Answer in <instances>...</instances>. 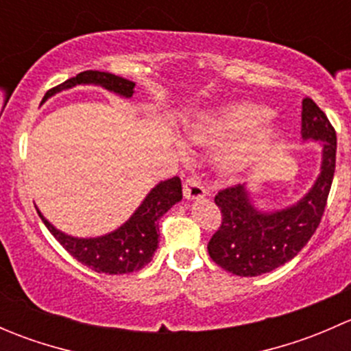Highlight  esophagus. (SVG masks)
I'll list each match as a JSON object with an SVG mask.
<instances>
[{"mask_svg": "<svg viewBox=\"0 0 351 351\" xmlns=\"http://www.w3.org/2000/svg\"><path fill=\"white\" fill-rule=\"evenodd\" d=\"M207 195V190L202 186V183L197 178H186L183 182V197L186 200H202Z\"/></svg>", "mask_w": 351, "mask_h": 351, "instance_id": "esophagus-1", "label": "esophagus"}]
</instances>
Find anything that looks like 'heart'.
I'll list each match as a JSON object with an SVG mask.
<instances>
[{"label":"heart","mask_w":351,"mask_h":351,"mask_svg":"<svg viewBox=\"0 0 351 351\" xmlns=\"http://www.w3.org/2000/svg\"><path fill=\"white\" fill-rule=\"evenodd\" d=\"M270 112L261 105L234 101L198 113L186 125V137L200 146L222 144L214 162L224 176H239L267 162L282 146L284 134L263 123Z\"/></svg>","instance_id":"heart-1"}]
</instances>
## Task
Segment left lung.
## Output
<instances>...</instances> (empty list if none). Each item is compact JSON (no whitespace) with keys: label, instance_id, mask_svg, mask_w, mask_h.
Segmentation results:
<instances>
[{"label":"left lung","instance_id":"left-lung-1","mask_svg":"<svg viewBox=\"0 0 351 351\" xmlns=\"http://www.w3.org/2000/svg\"><path fill=\"white\" fill-rule=\"evenodd\" d=\"M304 141L323 147L321 171L299 202L280 210H258L244 185L221 190L215 205L222 222L207 244L212 260L239 277H258L292 260L313 238L324 214L336 166V132L311 98L302 100Z\"/></svg>","mask_w":351,"mask_h":351}]
</instances>
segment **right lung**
<instances>
[{
  "label": "right lung",
  "mask_w": 351,
  "mask_h": 351,
  "mask_svg": "<svg viewBox=\"0 0 351 351\" xmlns=\"http://www.w3.org/2000/svg\"><path fill=\"white\" fill-rule=\"evenodd\" d=\"M76 84H97V86L105 88V90L125 98L132 97L134 86H136V83L132 81L115 76L112 73L83 71L77 76L49 90L42 101L59 91L76 86ZM182 180L178 176L159 182L147 193L137 210L130 215L129 221L123 222L115 231L105 236H98V238H74V236L66 234V232L56 229L40 214L38 208L37 212L49 231L52 232V236L62 244V247L71 256L98 274L122 275L141 270L153 260L159 239L158 221L176 202L182 200Z\"/></svg>",
  "instance_id": "1"
}]
</instances>
